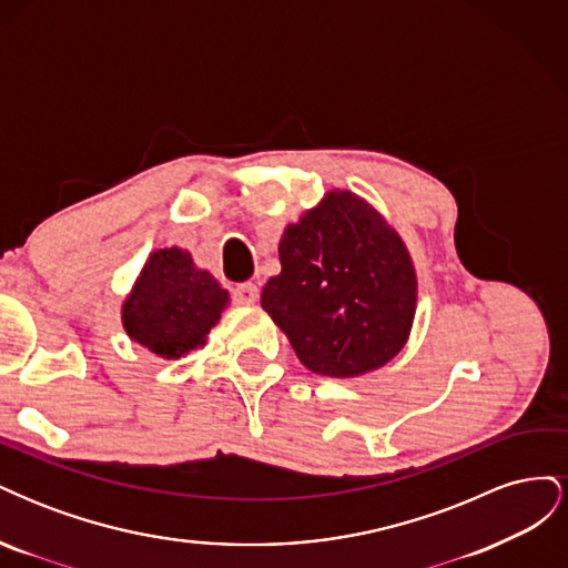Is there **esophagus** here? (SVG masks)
Here are the masks:
<instances>
[{
	"label": "esophagus",
	"mask_w": 568,
	"mask_h": 568,
	"mask_svg": "<svg viewBox=\"0 0 568 568\" xmlns=\"http://www.w3.org/2000/svg\"><path fill=\"white\" fill-rule=\"evenodd\" d=\"M232 301L236 305H253L257 301V286L253 282H244V284H236L232 288Z\"/></svg>",
	"instance_id": "esophagus-1"
}]
</instances>
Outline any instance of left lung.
Segmentation results:
<instances>
[{
	"label": "left lung",
	"mask_w": 568,
	"mask_h": 568,
	"mask_svg": "<svg viewBox=\"0 0 568 568\" xmlns=\"http://www.w3.org/2000/svg\"><path fill=\"white\" fill-rule=\"evenodd\" d=\"M280 263L261 305L307 369L357 376L405 346L417 303L415 270L398 234L363 199L326 194L286 227Z\"/></svg>",
	"instance_id": "1"
}]
</instances>
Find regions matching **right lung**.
Instances as JSON below:
<instances>
[{
  "label": "right lung",
  "mask_w": 568,
  "mask_h": 568,
  "mask_svg": "<svg viewBox=\"0 0 568 568\" xmlns=\"http://www.w3.org/2000/svg\"><path fill=\"white\" fill-rule=\"evenodd\" d=\"M227 291L211 272L196 270L192 255L180 248L151 253L142 277L123 305V324L136 343L165 359L186 355L205 343Z\"/></svg>",
  "instance_id": "1"
}]
</instances>
